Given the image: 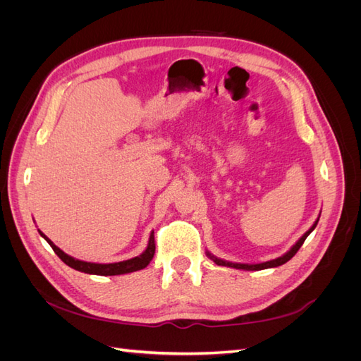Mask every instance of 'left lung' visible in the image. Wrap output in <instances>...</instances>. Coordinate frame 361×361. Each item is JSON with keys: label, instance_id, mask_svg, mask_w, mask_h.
<instances>
[{"label": "left lung", "instance_id": "8db88e82", "mask_svg": "<svg viewBox=\"0 0 361 361\" xmlns=\"http://www.w3.org/2000/svg\"><path fill=\"white\" fill-rule=\"evenodd\" d=\"M318 221H319V218L313 223V226L309 228V231L305 232V233L298 239V241L290 247V250L288 251V253H285V255L277 257V259H272V260H268V262H262V264H253V265H251V264H233V262H227V260L215 257L214 255L209 253V251H206V255H207V257L212 259L216 265H221V267H231V268L245 269V271H260V269H267V268H276V267H280V265H283V264H286L288 260H290L295 255H297V251H298L300 247L304 244L305 238H307V236L314 231V227H316V224H318Z\"/></svg>", "mask_w": 361, "mask_h": 361}]
</instances>
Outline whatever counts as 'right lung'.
<instances>
[{
	"instance_id": "obj_1",
	"label": "right lung",
	"mask_w": 361,
	"mask_h": 361,
	"mask_svg": "<svg viewBox=\"0 0 361 361\" xmlns=\"http://www.w3.org/2000/svg\"><path fill=\"white\" fill-rule=\"evenodd\" d=\"M40 236L45 239V241L52 247V250L56 251V255L64 262V264L69 265L71 268L85 272V274H94V276H120V274H128V272H134L138 269L146 268L150 260L154 259L155 255V238H154V232L150 233L149 236V244L146 247V250L137 257L128 259L123 262H114V264H93V262H84L80 259H75L69 255L64 253L63 250H60L56 244H54L51 239L39 231Z\"/></svg>"
}]
</instances>
